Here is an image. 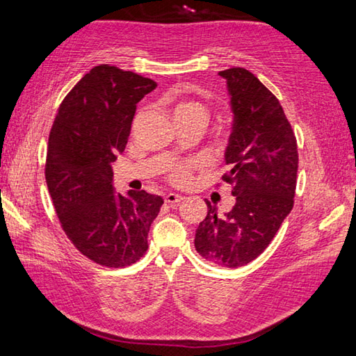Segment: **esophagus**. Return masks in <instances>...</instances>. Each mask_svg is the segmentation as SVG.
Instances as JSON below:
<instances>
[{
	"label": "esophagus",
	"instance_id": "obj_1",
	"mask_svg": "<svg viewBox=\"0 0 356 356\" xmlns=\"http://www.w3.org/2000/svg\"><path fill=\"white\" fill-rule=\"evenodd\" d=\"M183 199H184L183 195L175 194V192H168V194L165 195V203H168V205H175V203L181 202Z\"/></svg>",
	"mask_w": 356,
	"mask_h": 356
}]
</instances>
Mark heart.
Masks as SVG:
<instances>
[{
  "mask_svg": "<svg viewBox=\"0 0 356 356\" xmlns=\"http://www.w3.org/2000/svg\"><path fill=\"white\" fill-rule=\"evenodd\" d=\"M188 112H195V113H202L203 116H207V108L202 106L199 102H183L179 104L177 108V113H188ZM194 162L192 161H181V162H175L172 164L170 170H168V179L175 184H184L188 181L191 177V170L194 168Z\"/></svg>",
  "mask_w": 356,
  "mask_h": 356,
  "instance_id": "1",
  "label": "heart"
}]
</instances>
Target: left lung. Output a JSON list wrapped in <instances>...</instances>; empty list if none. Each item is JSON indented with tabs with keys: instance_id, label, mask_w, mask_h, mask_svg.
I'll return each mask as SVG.
<instances>
[{
	"instance_id": "8db88e82",
	"label": "left lung",
	"mask_w": 356,
	"mask_h": 356,
	"mask_svg": "<svg viewBox=\"0 0 356 356\" xmlns=\"http://www.w3.org/2000/svg\"><path fill=\"white\" fill-rule=\"evenodd\" d=\"M227 80L233 126L225 149L235 207L208 214L195 230V249L203 259L225 268L250 264L268 248L293 208L298 147L277 97L244 67L220 71Z\"/></svg>"
}]
</instances>
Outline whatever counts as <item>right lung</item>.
Wrapping results in <instances>:
<instances>
[{
    "mask_svg": "<svg viewBox=\"0 0 356 356\" xmlns=\"http://www.w3.org/2000/svg\"><path fill=\"white\" fill-rule=\"evenodd\" d=\"M154 80L108 64L92 67L64 97L47 148L45 179L56 216L85 257L108 268L136 264L162 197L115 194L112 162L123 153L137 102Z\"/></svg>",
    "mask_w": 356,
    "mask_h": 356,
    "instance_id": "obj_1",
    "label": "right lung"
}]
</instances>
